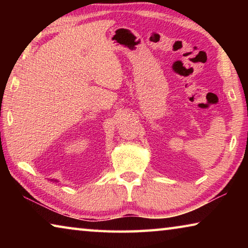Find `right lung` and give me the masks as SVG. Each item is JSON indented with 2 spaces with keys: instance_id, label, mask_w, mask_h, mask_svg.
Returning <instances> with one entry per match:
<instances>
[{
  "instance_id": "obj_1",
  "label": "right lung",
  "mask_w": 248,
  "mask_h": 248,
  "mask_svg": "<svg viewBox=\"0 0 248 248\" xmlns=\"http://www.w3.org/2000/svg\"><path fill=\"white\" fill-rule=\"evenodd\" d=\"M50 180H52V182H58L57 179H50Z\"/></svg>"
}]
</instances>
